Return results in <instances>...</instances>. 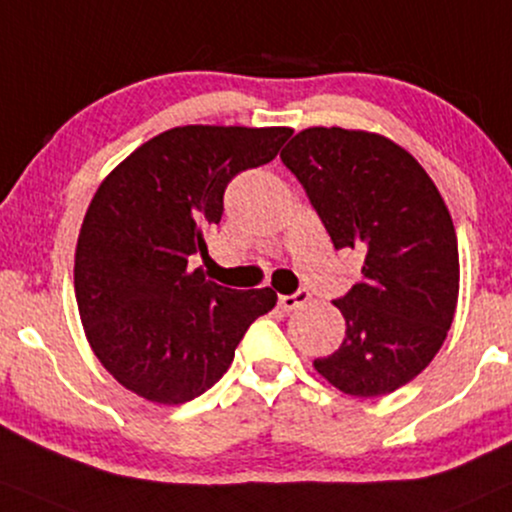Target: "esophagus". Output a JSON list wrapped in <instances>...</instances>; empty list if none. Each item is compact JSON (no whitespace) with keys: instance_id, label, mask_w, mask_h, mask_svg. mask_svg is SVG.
<instances>
[{"instance_id":"esophagus-1","label":"esophagus","mask_w":512,"mask_h":512,"mask_svg":"<svg viewBox=\"0 0 512 512\" xmlns=\"http://www.w3.org/2000/svg\"><path fill=\"white\" fill-rule=\"evenodd\" d=\"M311 299V294L306 292V289H299L296 294H282L280 299H277V304H280L282 311H294V308H299L301 304H306V301Z\"/></svg>"}]
</instances>
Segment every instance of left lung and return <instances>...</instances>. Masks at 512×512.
Returning <instances> with one entry per match:
<instances>
[{"label":"left lung","mask_w":512,"mask_h":512,"mask_svg":"<svg viewBox=\"0 0 512 512\" xmlns=\"http://www.w3.org/2000/svg\"><path fill=\"white\" fill-rule=\"evenodd\" d=\"M280 159L306 189L334 249L363 251V280L334 301L342 346L313 368L351 396H384L418 377L458 304V239L425 168L389 137L306 128Z\"/></svg>","instance_id":"8db88e82"}]
</instances>
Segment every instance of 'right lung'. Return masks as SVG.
<instances>
[{"label":"right lung","mask_w":512,"mask_h":512,"mask_svg":"<svg viewBox=\"0 0 512 512\" xmlns=\"http://www.w3.org/2000/svg\"><path fill=\"white\" fill-rule=\"evenodd\" d=\"M292 128L182 125L106 175L75 246V301L99 363L142 399L178 406L211 389L277 294L189 270L223 216L227 182L273 161Z\"/></svg>","instance_id":"obj_1"}]
</instances>
